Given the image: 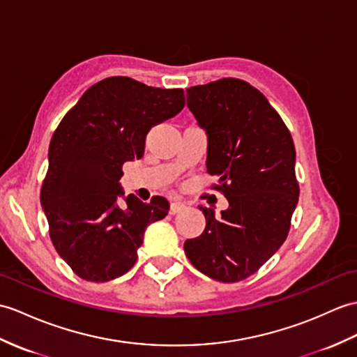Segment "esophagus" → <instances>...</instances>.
<instances>
[{
	"mask_svg": "<svg viewBox=\"0 0 357 357\" xmlns=\"http://www.w3.org/2000/svg\"><path fill=\"white\" fill-rule=\"evenodd\" d=\"M182 210H185V204L184 202H172L170 204V214H176V213H181Z\"/></svg>",
	"mask_w": 357,
	"mask_h": 357,
	"instance_id": "1",
	"label": "esophagus"
}]
</instances>
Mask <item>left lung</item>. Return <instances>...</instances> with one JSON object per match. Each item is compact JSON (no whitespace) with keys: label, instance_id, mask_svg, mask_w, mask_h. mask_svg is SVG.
<instances>
[{"label":"left lung","instance_id":"8db88e82","mask_svg":"<svg viewBox=\"0 0 357 357\" xmlns=\"http://www.w3.org/2000/svg\"><path fill=\"white\" fill-rule=\"evenodd\" d=\"M187 106L206 134V172L219 178L228 208L199 205L204 233L184 251L206 277L236 283L259 271L284 243L300 188L295 146L268 98L240 79L187 89Z\"/></svg>","mask_w":357,"mask_h":357}]
</instances>
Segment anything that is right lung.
Wrapping results in <instances>:
<instances>
[{"label":"right lung","mask_w":357,"mask_h":357,"mask_svg":"<svg viewBox=\"0 0 357 357\" xmlns=\"http://www.w3.org/2000/svg\"><path fill=\"white\" fill-rule=\"evenodd\" d=\"M184 105L182 89L107 77L91 86L54 130L40 205L57 254L80 278L103 283L121 277L135 264L147 225L167 216L165 197L144 204L124 196L121 167L139 160L147 132Z\"/></svg>","instance_id":"right-lung-1"}]
</instances>
